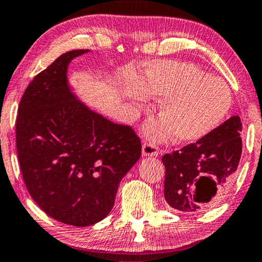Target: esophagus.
Returning a JSON list of instances; mask_svg holds the SVG:
<instances>
[{
	"label": "esophagus",
	"instance_id": "obj_1",
	"mask_svg": "<svg viewBox=\"0 0 262 262\" xmlns=\"http://www.w3.org/2000/svg\"><path fill=\"white\" fill-rule=\"evenodd\" d=\"M143 156H157L160 154L159 147L152 143H144L143 149H141Z\"/></svg>",
	"mask_w": 262,
	"mask_h": 262
}]
</instances>
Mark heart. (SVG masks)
Masks as SVG:
<instances>
[{
    "instance_id": "obj_1",
    "label": "heart",
    "mask_w": 262,
    "mask_h": 262,
    "mask_svg": "<svg viewBox=\"0 0 262 262\" xmlns=\"http://www.w3.org/2000/svg\"><path fill=\"white\" fill-rule=\"evenodd\" d=\"M139 80L149 95L163 97L159 113L165 121H152L145 128L157 140L172 132L181 143L199 140L221 124L232 106L228 84L188 62L151 63ZM124 95L132 101L143 97L133 86Z\"/></svg>"
}]
</instances>
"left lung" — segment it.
Returning <instances> with one entry per match:
<instances>
[{"label":"left lung","mask_w":262,"mask_h":262,"mask_svg":"<svg viewBox=\"0 0 262 262\" xmlns=\"http://www.w3.org/2000/svg\"><path fill=\"white\" fill-rule=\"evenodd\" d=\"M241 132V118L233 116L196 143L163 155L169 206L196 212L221 201L242 156Z\"/></svg>","instance_id":"8db88e82"}]
</instances>
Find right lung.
Wrapping results in <instances>:
<instances>
[{
	"mask_svg": "<svg viewBox=\"0 0 262 262\" xmlns=\"http://www.w3.org/2000/svg\"><path fill=\"white\" fill-rule=\"evenodd\" d=\"M68 51L31 80L21 97L15 141L25 185L40 209L75 227L111 212L118 185L141 155L129 125L90 110L68 83Z\"/></svg>",
	"mask_w": 262,
	"mask_h": 262,
	"instance_id": "1",
	"label": "right lung"
}]
</instances>
